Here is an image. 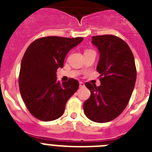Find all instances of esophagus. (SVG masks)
<instances>
[{"mask_svg": "<svg viewBox=\"0 0 152 152\" xmlns=\"http://www.w3.org/2000/svg\"><path fill=\"white\" fill-rule=\"evenodd\" d=\"M85 86V85H84L83 83H82V82H80V88H83V87Z\"/></svg>", "mask_w": 152, "mask_h": 152, "instance_id": "1", "label": "esophagus"}]
</instances>
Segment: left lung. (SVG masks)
Returning <instances> with one entry per match:
<instances>
[{"label":"left lung","mask_w":152,"mask_h":152,"mask_svg":"<svg viewBox=\"0 0 152 152\" xmlns=\"http://www.w3.org/2000/svg\"><path fill=\"white\" fill-rule=\"evenodd\" d=\"M92 43L99 52L96 69L101 85L85 84L91 96L84 102L83 110L89 119L104 123L118 117L127 106L136 81V68L131 49L119 37H92Z\"/></svg>","instance_id":"obj_1"}]
</instances>
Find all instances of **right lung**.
<instances>
[{"instance_id":"right-lung-1","label":"right lung","mask_w":152,"mask_h":152,"mask_svg":"<svg viewBox=\"0 0 152 152\" xmlns=\"http://www.w3.org/2000/svg\"><path fill=\"white\" fill-rule=\"evenodd\" d=\"M83 40L47 37L36 39L27 49L20 64V92L29 112L37 119L50 122L60 118L66 102L79 88L74 79L60 83L56 70L63 68L69 50Z\"/></svg>"}]
</instances>
